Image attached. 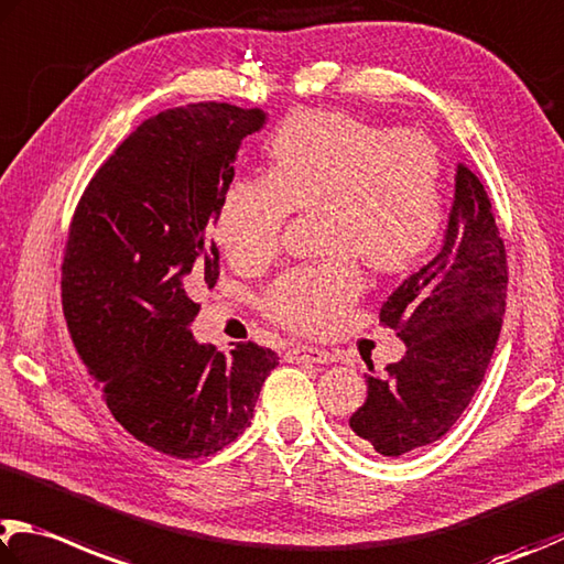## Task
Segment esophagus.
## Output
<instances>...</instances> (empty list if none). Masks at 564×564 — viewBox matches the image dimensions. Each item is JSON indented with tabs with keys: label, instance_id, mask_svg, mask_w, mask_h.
Wrapping results in <instances>:
<instances>
[{
	"label": "esophagus",
	"instance_id": "obj_1",
	"mask_svg": "<svg viewBox=\"0 0 564 564\" xmlns=\"http://www.w3.org/2000/svg\"><path fill=\"white\" fill-rule=\"evenodd\" d=\"M285 360L289 362H315V365H327L335 360L333 352L321 350V347H311V345H293L285 350Z\"/></svg>",
	"mask_w": 564,
	"mask_h": 564
}]
</instances>
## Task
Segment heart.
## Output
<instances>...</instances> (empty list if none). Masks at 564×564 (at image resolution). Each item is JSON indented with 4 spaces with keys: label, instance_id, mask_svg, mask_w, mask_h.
I'll use <instances>...</instances> for the list:
<instances>
[{
    "label": "heart",
    "instance_id": "heart-1",
    "mask_svg": "<svg viewBox=\"0 0 564 564\" xmlns=\"http://www.w3.org/2000/svg\"><path fill=\"white\" fill-rule=\"evenodd\" d=\"M265 180H237L224 194L214 239L239 271H259L281 249L289 212L321 214L315 269L285 273L263 311L293 333L323 335L362 291L360 265L399 275L432 251L444 224V170L432 140L387 130L343 110H299L265 145Z\"/></svg>",
    "mask_w": 564,
    "mask_h": 564
}]
</instances>
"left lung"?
I'll return each mask as SVG.
<instances>
[{"instance_id": "obj_1", "label": "left lung", "mask_w": 564, "mask_h": 564, "mask_svg": "<svg viewBox=\"0 0 564 564\" xmlns=\"http://www.w3.org/2000/svg\"><path fill=\"white\" fill-rule=\"evenodd\" d=\"M454 180L442 249L380 311L406 352L382 375L370 365L367 399L350 416L355 442L382 456L419 452L458 422L503 325L508 265L490 199L466 165Z\"/></svg>"}]
</instances>
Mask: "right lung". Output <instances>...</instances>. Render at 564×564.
Segmentation results:
<instances>
[{
  "mask_svg": "<svg viewBox=\"0 0 564 564\" xmlns=\"http://www.w3.org/2000/svg\"><path fill=\"white\" fill-rule=\"evenodd\" d=\"M261 108L192 104L150 118L120 142L70 221L61 301L70 337L122 429L167 456L221 452L251 424L279 355L197 343L194 293L214 289L209 239L241 140Z\"/></svg>",
  "mask_w": 564,
  "mask_h": 564,
  "instance_id": "right-lung-1",
  "label": "right lung"
}]
</instances>
